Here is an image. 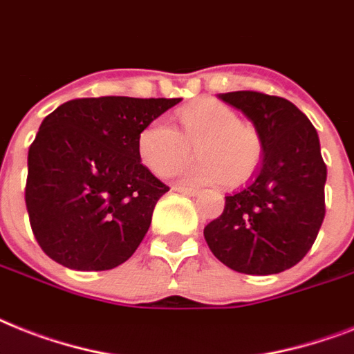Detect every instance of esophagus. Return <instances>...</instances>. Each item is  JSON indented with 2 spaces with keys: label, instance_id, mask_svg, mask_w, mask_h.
Segmentation results:
<instances>
[{
  "label": "esophagus",
  "instance_id": "1",
  "mask_svg": "<svg viewBox=\"0 0 354 354\" xmlns=\"http://www.w3.org/2000/svg\"><path fill=\"white\" fill-rule=\"evenodd\" d=\"M176 192H182V194H187V196H196L198 189L194 187H185V185H174L172 187Z\"/></svg>",
  "mask_w": 354,
  "mask_h": 354
}]
</instances>
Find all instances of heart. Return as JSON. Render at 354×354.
I'll return each mask as SVG.
<instances>
[{
    "label": "heart",
    "instance_id": "heart-1",
    "mask_svg": "<svg viewBox=\"0 0 354 354\" xmlns=\"http://www.w3.org/2000/svg\"><path fill=\"white\" fill-rule=\"evenodd\" d=\"M182 132L169 120L156 118L138 136L142 162L158 176H165L198 149V163L176 169L182 182L211 185L223 180L240 183L251 176L261 158L258 132L242 123L236 111L214 100L194 103L178 112Z\"/></svg>",
    "mask_w": 354,
    "mask_h": 354
}]
</instances>
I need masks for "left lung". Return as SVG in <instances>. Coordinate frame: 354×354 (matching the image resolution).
<instances>
[{
	"instance_id": "1",
	"label": "left lung",
	"mask_w": 354,
	"mask_h": 354,
	"mask_svg": "<svg viewBox=\"0 0 354 354\" xmlns=\"http://www.w3.org/2000/svg\"><path fill=\"white\" fill-rule=\"evenodd\" d=\"M242 111L261 142L260 167L225 196L203 229L218 260L245 274H277L306 257L326 216L327 167L309 118L289 100L254 91L218 94Z\"/></svg>"
}]
</instances>
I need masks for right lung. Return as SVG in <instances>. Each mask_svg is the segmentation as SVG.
<instances>
[{
    "instance_id": "obj_1",
    "label": "right lung",
    "mask_w": 354,
    "mask_h": 354,
    "mask_svg": "<svg viewBox=\"0 0 354 354\" xmlns=\"http://www.w3.org/2000/svg\"><path fill=\"white\" fill-rule=\"evenodd\" d=\"M182 97H80L39 125L25 187L43 252L76 271H107L134 254L169 191L142 163V129Z\"/></svg>"
}]
</instances>
